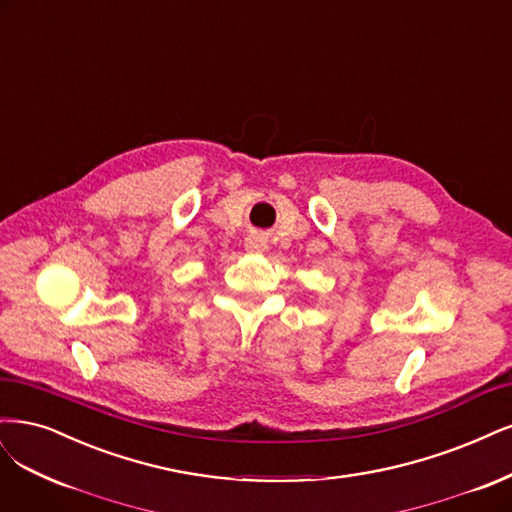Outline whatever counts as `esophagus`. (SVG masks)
Masks as SVG:
<instances>
[{
	"label": "esophagus",
	"mask_w": 512,
	"mask_h": 512,
	"mask_svg": "<svg viewBox=\"0 0 512 512\" xmlns=\"http://www.w3.org/2000/svg\"><path fill=\"white\" fill-rule=\"evenodd\" d=\"M267 248H269L267 237L260 233H252V235H248V239H245V250L252 254H262V252H267Z\"/></svg>",
	"instance_id": "esophagus-1"
}]
</instances>
